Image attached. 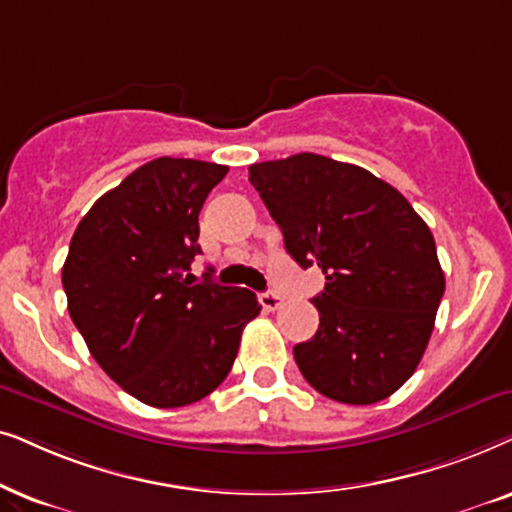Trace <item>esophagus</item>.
Here are the masks:
<instances>
[{
	"instance_id": "obj_1",
	"label": "esophagus",
	"mask_w": 512,
	"mask_h": 512,
	"mask_svg": "<svg viewBox=\"0 0 512 512\" xmlns=\"http://www.w3.org/2000/svg\"><path fill=\"white\" fill-rule=\"evenodd\" d=\"M260 304H262V309L276 311L278 306L283 304V297L278 295V292H274V290H267V292H262V295H260Z\"/></svg>"
}]
</instances>
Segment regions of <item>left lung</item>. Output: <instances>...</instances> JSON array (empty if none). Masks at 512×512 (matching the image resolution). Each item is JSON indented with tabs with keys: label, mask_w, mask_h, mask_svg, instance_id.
Returning <instances> with one entry per match:
<instances>
[{
	"label": "left lung",
	"mask_w": 512,
	"mask_h": 512,
	"mask_svg": "<svg viewBox=\"0 0 512 512\" xmlns=\"http://www.w3.org/2000/svg\"><path fill=\"white\" fill-rule=\"evenodd\" d=\"M248 173L288 255L325 274L318 332L292 351L299 372L337 403L388 398L417 370L445 292L428 224L353 163L304 152Z\"/></svg>",
	"instance_id": "8db88e82"
}]
</instances>
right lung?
Returning a JSON list of instances; mask_svg holds the SVG:
<instances>
[{
  "label": "right lung",
  "instance_id": "add662e5",
  "mask_svg": "<svg viewBox=\"0 0 512 512\" xmlns=\"http://www.w3.org/2000/svg\"><path fill=\"white\" fill-rule=\"evenodd\" d=\"M227 166L161 156L102 194L63 267L72 323L98 365L140 403L185 407L227 379L255 292L192 283L199 213Z\"/></svg>",
  "mask_w": 512,
  "mask_h": 512
}]
</instances>
